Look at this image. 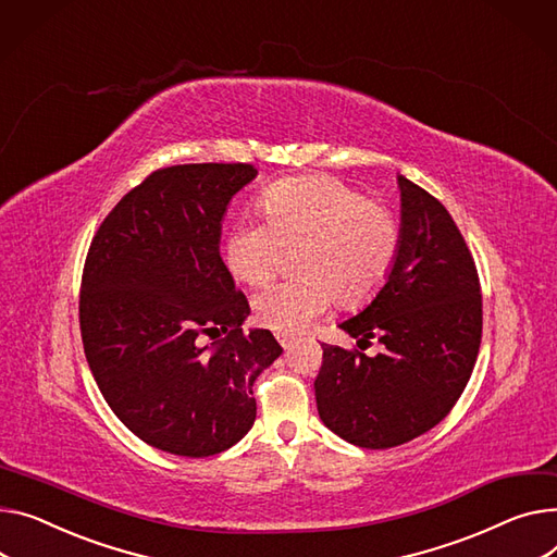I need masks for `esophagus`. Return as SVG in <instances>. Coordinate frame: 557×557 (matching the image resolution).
I'll use <instances>...</instances> for the list:
<instances>
[{"mask_svg":"<svg viewBox=\"0 0 557 557\" xmlns=\"http://www.w3.org/2000/svg\"><path fill=\"white\" fill-rule=\"evenodd\" d=\"M275 338H277V343H280L284 349H290L293 343H295V338L290 336V333H275Z\"/></svg>","mask_w":557,"mask_h":557,"instance_id":"esophagus-1","label":"esophagus"}]
</instances>
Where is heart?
Segmentation results:
<instances>
[{
	"instance_id": "heart-1",
	"label": "heart",
	"mask_w": 557,
	"mask_h": 557,
	"mask_svg": "<svg viewBox=\"0 0 557 557\" xmlns=\"http://www.w3.org/2000/svg\"><path fill=\"white\" fill-rule=\"evenodd\" d=\"M267 219H242L226 239L231 273L252 286L269 282L286 248L298 252L300 277L275 282L255 298V318L298 333L333 302L360 307L389 280L400 224L381 201L364 199L333 176L282 178L262 193Z\"/></svg>"
}]
</instances>
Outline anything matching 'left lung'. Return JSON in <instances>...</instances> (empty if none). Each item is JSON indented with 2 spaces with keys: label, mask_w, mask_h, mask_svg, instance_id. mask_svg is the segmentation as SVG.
<instances>
[{
  "label": "left lung",
  "mask_w": 557,
  "mask_h": 557,
  "mask_svg": "<svg viewBox=\"0 0 557 557\" xmlns=\"http://www.w3.org/2000/svg\"><path fill=\"white\" fill-rule=\"evenodd\" d=\"M400 250L376 298L341 324L358 347L322 343L315 400L322 423L354 446L396 448L432 430L463 394L481 345V286L455 219L417 183L398 176Z\"/></svg>",
  "instance_id": "obj_1"
}]
</instances>
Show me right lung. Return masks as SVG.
I'll list each match as a JSON object with an SVG mask.
<instances>
[{
  "mask_svg": "<svg viewBox=\"0 0 557 557\" xmlns=\"http://www.w3.org/2000/svg\"><path fill=\"white\" fill-rule=\"evenodd\" d=\"M255 174L250 163L161 168L104 216L85 259L81 333L98 389L170 455L235 446L255 423V379L282 354L269 329H242L250 307L219 255L221 219ZM206 337L220 338L210 355Z\"/></svg>",
  "mask_w": 557,
  "mask_h": 557,
  "instance_id": "right-lung-1",
  "label": "right lung"
}]
</instances>
